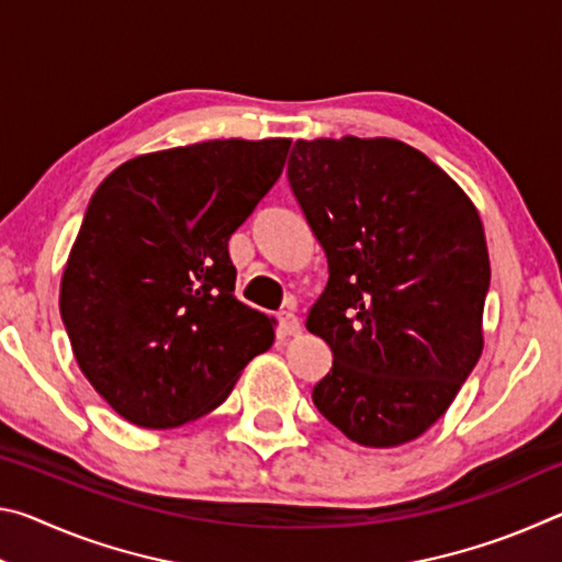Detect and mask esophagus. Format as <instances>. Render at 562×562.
Masks as SVG:
<instances>
[{
	"label": "esophagus",
	"mask_w": 562,
	"mask_h": 562,
	"mask_svg": "<svg viewBox=\"0 0 562 562\" xmlns=\"http://www.w3.org/2000/svg\"><path fill=\"white\" fill-rule=\"evenodd\" d=\"M278 322H280V331H282V335H288V337H297L300 331H302L300 319L294 317L292 312H282V315L278 317Z\"/></svg>",
	"instance_id": "34e87169"
}]
</instances>
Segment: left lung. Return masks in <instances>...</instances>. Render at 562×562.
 I'll list each match as a JSON object with an SVG mask.
<instances>
[{
	"mask_svg": "<svg viewBox=\"0 0 562 562\" xmlns=\"http://www.w3.org/2000/svg\"><path fill=\"white\" fill-rule=\"evenodd\" d=\"M288 180L329 270L307 315L331 349L312 402L361 446L414 441L481 357V217L434 160L394 138L297 140Z\"/></svg>",
	"mask_w": 562,
	"mask_h": 562,
	"instance_id": "8db88e82",
	"label": "left lung"
}]
</instances>
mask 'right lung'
I'll return each instance as SVG.
<instances>
[{"instance_id": "add662e5", "label": "right lung", "mask_w": 562, "mask_h": 562, "mask_svg": "<svg viewBox=\"0 0 562 562\" xmlns=\"http://www.w3.org/2000/svg\"><path fill=\"white\" fill-rule=\"evenodd\" d=\"M288 150V138L158 150L119 166L93 193L59 307L83 376L126 422H195L270 349L272 319L235 297L227 240Z\"/></svg>"}]
</instances>
